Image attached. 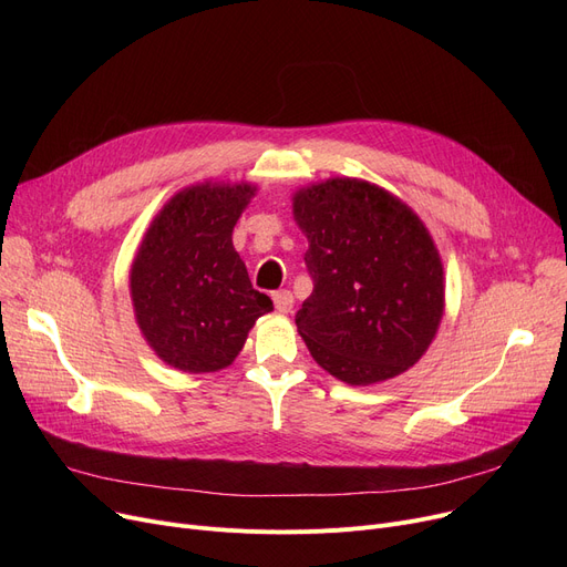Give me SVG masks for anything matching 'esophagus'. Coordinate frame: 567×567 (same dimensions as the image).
I'll list each match as a JSON object with an SVG mask.
<instances>
[{
  "mask_svg": "<svg viewBox=\"0 0 567 567\" xmlns=\"http://www.w3.org/2000/svg\"><path fill=\"white\" fill-rule=\"evenodd\" d=\"M274 303H276V310L280 312V315H289L291 312V308H293V296H291V291H276L274 293Z\"/></svg>",
  "mask_w": 567,
  "mask_h": 567,
  "instance_id": "esophagus-1",
  "label": "esophagus"
}]
</instances>
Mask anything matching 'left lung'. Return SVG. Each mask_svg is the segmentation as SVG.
Here are the masks:
<instances>
[{"label":"left lung","instance_id":"8db88e82","mask_svg":"<svg viewBox=\"0 0 567 567\" xmlns=\"http://www.w3.org/2000/svg\"><path fill=\"white\" fill-rule=\"evenodd\" d=\"M312 293L296 326L312 359L351 385L421 361L443 317V264L423 220L389 190L336 176L293 193Z\"/></svg>","mask_w":567,"mask_h":567}]
</instances>
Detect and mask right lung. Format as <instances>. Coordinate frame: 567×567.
<instances>
[{"instance_id":"1","label":"right lung","mask_w":567,"mask_h":567,"mask_svg":"<svg viewBox=\"0 0 567 567\" xmlns=\"http://www.w3.org/2000/svg\"><path fill=\"white\" fill-rule=\"evenodd\" d=\"M255 193L244 182L178 190L142 238L131 266L133 310L148 347L174 370L231 365L255 321L274 310L231 244Z\"/></svg>"}]
</instances>
